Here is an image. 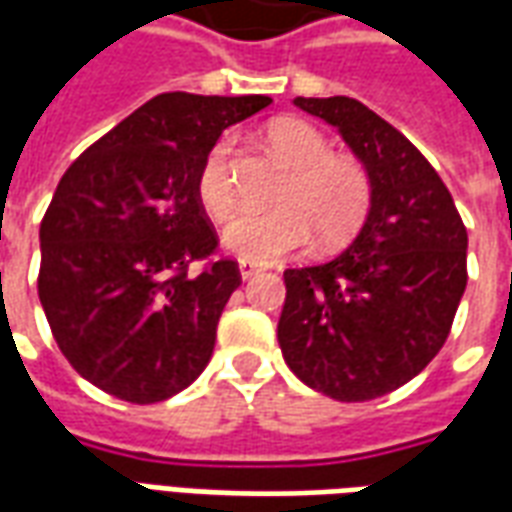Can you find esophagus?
<instances>
[{
	"mask_svg": "<svg viewBox=\"0 0 512 512\" xmlns=\"http://www.w3.org/2000/svg\"><path fill=\"white\" fill-rule=\"evenodd\" d=\"M238 271H241V279H252L255 274L263 271V266H257L255 260H246V257H241V260H238Z\"/></svg>",
	"mask_w": 512,
	"mask_h": 512,
	"instance_id": "obj_1",
	"label": "esophagus"
}]
</instances>
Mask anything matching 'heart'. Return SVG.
Listing matches in <instances>:
<instances>
[{
  "mask_svg": "<svg viewBox=\"0 0 512 512\" xmlns=\"http://www.w3.org/2000/svg\"><path fill=\"white\" fill-rule=\"evenodd\" d=\"M266 134L293 167L282 189L285 205L238 213L224 227V246L238 257L268 263L307 244L312 233L321 249L345 244L370 208V180L362 164L332 156L321 131L296 117L274 120ZM230 147V136H219L197 169V200L213 219H224L235 205Z\"/></svg>",
  "mask_w": 512,
  "mask_h": 512,
  "instance_id": "heart-1",
  "label": "heart"
}]
</instances>
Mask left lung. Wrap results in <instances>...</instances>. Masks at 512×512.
Wrapping results in <instances>:
<instances>
[{"mask_svg":"<svg viewBox=\"0 0 512 512\" xmlns=\"http://www.w3.org/2000/svg\"><path fill=\"white\" fill-rule=\"evenodd\" d=\"M326 120L370 180L354 244L285 271L277 340L288 367L323 395L362 403L419 376L450 334L466 290V227L428 158L356 98H293Z\"/></svg>","mask_w":512,"mask_h":512,"instance_id":"obj_1","label":"left lung"}]
</instances>
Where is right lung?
Wrapping results in <instances>:
<instances>
[{"instance_id":"add662e5","label":"right lung","mask_w":512,"mask_h":512,"mask_svg":"<svg viewBox=\"0 0 512 512\" xmlns=\"http://www.w3.org/2000/svg\"><path fill=\"white\" fill-rule=\"evenodd\" d=\"M268 95L161 93L84 150L40 222L38 296L73 370L128 403L178 395L211 362L241 285L197 200V169L224 128Z\"/></svg>"}]
</instances>
